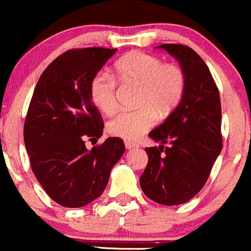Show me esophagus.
I'll list each match as a JSON object with an SVG mask.
<instances>
[{"mask_svg": "<svg viewBox=\"0 0 251 251\" xmlns=\"http://www.w3.org/2000/svg\"><path fill=\"white\" fill-rule=\"evenodd\" d=\"M125 145H126V150H130V149H135V148H138V145H136V144L130 143V141H126Z\"/></svg>", "mask_w": 251, "mask_h": 251, "instance_id": "34e87169", "label": "esophagus"}]
</instances>
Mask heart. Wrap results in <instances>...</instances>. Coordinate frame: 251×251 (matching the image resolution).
Masks as SVG:
<instances>
[{
  "label": "heart",
  "mask_w": 251,
  "mask_h": 251,
  "mask_svg": "<svg viewBox=\"0 0 251 251\" xmlns=\"http://www.w3.org/2000/svg\"><path fill=\"white\" fill-rule=\"evenodd\" d=\"M113 76L125 85L140 86L138 107L134 112H122L107 123L112 136L126 141L140 139L160 121L167 120L183 101L187 88L184 69L176 63L140 51H133L116 62ZM110 74H95L89 93L94 105L105 115L117 110L116 81Z\"/></svg>",
  "instance_id": "b5f03b06"
}]
</instances>
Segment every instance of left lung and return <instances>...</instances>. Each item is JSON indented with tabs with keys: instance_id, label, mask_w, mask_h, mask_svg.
Wrapping results in <instances>:
<instances>
[{
	"instance_id": "8db88e82",
	"label": "left lung",
	"mask_w": 251,
	"mask_h": 251,
	"mask_svg": "<svg viewBox=\"0 0 251 251\" xmlns=\"http://www.w3.org/2000/svg\"><path fill=\"white\" fill-rule=\"evenodd\" d=\"M158 47L179 61L187 88L179 107L149 133L161 145L145 149L149 161L140 187L155 202L172 206L189 201L206 183L222 150V111L220 91L204 59L187 45Z\"/></svg>"
}]
</instances>
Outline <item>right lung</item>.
Here are the masks:
<instances>
[{"label":"right lung","instance_id":"1","mask_svg":"<svg viewBox=\"0 0 251 251\" xmlns=\"http://www.w3.org/2000/svg\"><path fill=\"white\" fill-rule=\"evenodd\" d=\"M116 51H66L41 74L29 105L24 143L31 170L47 195L64 207H81L98 199L125 153L120 138H107L91 150L85 146L86 139L103 133L102 116L90 99V81Z\"/></svg>","mask_w":251,"mask_h":251}]
</instances>
